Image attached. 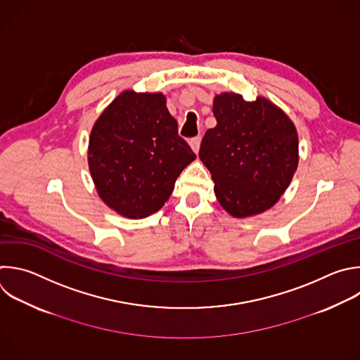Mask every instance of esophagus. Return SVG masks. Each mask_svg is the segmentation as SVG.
I'll use <instances>...</instances> for the list:
<instances>
[{"label": "esophagus", "mask_w": 360, "mask_h": 360, "mask_svg": "<svg viewBox=\"0 0 360 360\" xmlns=\"http://www.w3.org/2000/svg\"><path fill=\"white\" fill-rule=\"evenodd\" d=\"M200 137H195V139H192L191 141H189V146H191V148L198 154L199 153V148H200Z\"/></svg>", "instance_id": "obj_1"}]
</instances>
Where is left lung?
I'll list each match as a JSON object with an SVG mask.
<instances>
[{"label":"left lung","instance_id":"left-lung-1","mask_svg":"<svg viewBox=\"0 0 360 360\" xmlns=\"http://www.w3.org/2000/svg\"><path fill=\"white\" fill-rule=\"evenodd\" d=\"M216 127L200 144L199 158L210 171L220 206L243 219L273 207L298 167V133L291 118L266 97L242 94L213 98Z\"/></svg>","mask_w":360,"mask_h":360}]
</instances>
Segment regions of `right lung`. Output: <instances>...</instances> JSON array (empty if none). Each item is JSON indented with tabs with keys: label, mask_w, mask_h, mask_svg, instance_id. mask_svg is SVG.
<instances>
[{
	"label": "right lung",
	"mask_w": 360,
	"mask_h": 360,
	"mask_svg": "<svg viewBox=\"0 0 360 360\" xmlns=\"http://www.w3.org/2000/svg\"><path fill=\"white\" fill-rule=\"evenodd\" d=\"M196 155L178 136L162 93L124 90L100 114L87 150L100 199L129 219L158 212Z\"/></svg>",
	"instance_id": "right-lung-1"
}]
</instances>
